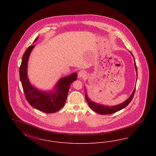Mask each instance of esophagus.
I'll list each match as a JSON object with an SVG mask.
<instances>
[{
  "mask_svg": "<svg viewBox=\"0 0 156 156\" xmlns=\"http://www.w3.org/2000/svg\"><path fill=\"white\" fill-rule=\"evenodd\" d=\"M87 76V73L83 71V70H81L78 72V76L79 78H84Z\"/></svg>",
  "mask_w": 156,
  "mask_h": 156,
  "instance_id": "34e87169",
  "label": "esophagus"
}]
</instances>
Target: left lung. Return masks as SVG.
<instances>
[{"label":"left lung","mask_w":156,"mask_h":156,"mask_svg":"<svg viewBox=\"0 0 156 156\" xmlns=\"http://www.w3.org/2000/svg\"><path fill=\"white\" fill-rule=\"evenodd\" d=\"M130 52L134 58L133 55L132 54V53L131 52ZM134 67L136 69L137 78V67H136L134 58ZM135 90H136V88L134 89L131 95L128 99H127L125 102H123L122 104H119V105L111 106H107V105H104L102 104H97L94 101H92L88 97L85 88V98H86V100H87L88 104L89 105V106L94 111L97 112L99 114H101V115H109V114H112V113H115L116 112L122 110V109L125 108L129 104H130V102L132 101V100L133 98Z\"/></svg>","instance_id":"obj_1"}]
</instances>
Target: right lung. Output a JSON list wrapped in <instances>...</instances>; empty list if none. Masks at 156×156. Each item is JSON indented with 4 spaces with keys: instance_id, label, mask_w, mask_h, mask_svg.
I'll return each mask as SVG.
<instances>
[{
    "instance_id": "1",
    "label": "right lung",
    "mask_w": 156,
    "mask_h": 156,
    "mask_svg": "<svg viewBox=\"0 0 156 156\" xmlns=\"http://www.w3.org/2000/svg\"><path fill=\"white\" fill-rule=\"evenodd\" d=\"M38 37L34 41H37ZM35 45L29 46L23 55L19 69L20 78L25 97L31 106L40 111L52 113L59 111L65 105L70 85L76 80L77 73L61 78L53 89L49 91L37 89L32 85L27 75V64L30 54Z\"/></svg>"
}]
</instances>
